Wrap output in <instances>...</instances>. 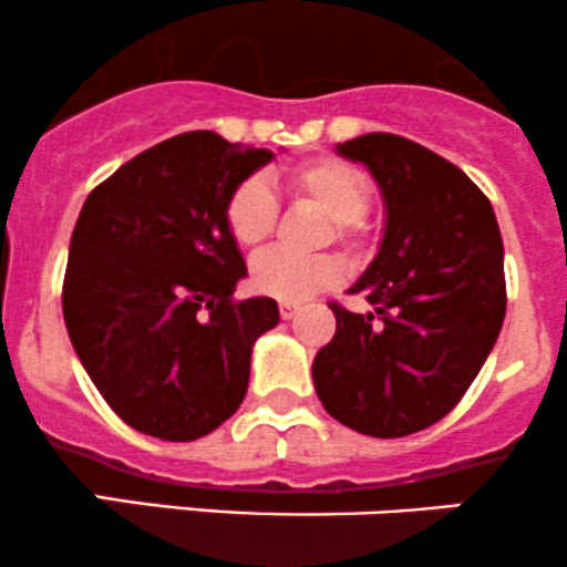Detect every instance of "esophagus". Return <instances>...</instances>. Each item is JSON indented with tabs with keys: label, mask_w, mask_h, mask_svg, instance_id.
<instances>
[{
	"label": "esophagus",
	"mask_w": 567,
	"mask_h": 567,
	"mask_svg": "<svg viewBox=\"0 0 567 567\" xmlns=\"http://www.w3.org/2000/svg\"><path fill=\"white\" fill-rule=\"evenodd\" d=\"M298 311H301V306L298 303H279V315H282V320H292Z\"/></svg>",
	"instance_id": "1"
}]
</instances>
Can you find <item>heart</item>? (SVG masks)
<instances>
[{
  "label": "heart",
  "instance_id": "1",
  "mask_svg": "<svg viewBox=\"0 0 567 567\" xmlns=\"http://www.w3.org/2000/svg\"><path fill=\"white\" fill-rule=\"evenodd\" d=\"M285 186L298 199H309L333 224V237L354 243L362 234V216L370 202L368 178L338 157L306 159L285 173ZM277 199L264 181L250 178L234 188L226 205V226L234 243L258 250L275 231ZM343 279V264L336 256L292 258L285 252L261 256L250 269L252 290L282 303H301L315 292L333 288Z\"/></svg>",
  "mask_w": 567,
  "mask_h": 567
}]
</instances>
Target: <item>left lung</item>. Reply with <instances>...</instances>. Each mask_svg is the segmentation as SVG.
<instances>
[{
	"instance_id": "1",
	"label": "left lung",
	"mask_w": 567,
	"mask_h": 567,
	"mask_svg": "<svg viewBox=\"0 0 567 567\" xmlns=\"http://www.w3.org/2000/svg\"><path fill=\"white\" fill-rule=\"evenodd\" d=\"M360 162L383 199L379 252L349 292L368 315L333 303L336 336L311 379L324 410L368 437L437 424L485 365L506 315L504 243L470 175L392 133L336 146Z\"/></svg>"
}]
</instances>
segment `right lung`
Instances as JSON below:
<instances>
[{"mask_svg":"<svg viewBox=\"0 0 567 567\" xmlns=\"http://www.w3.org/2000/svg\"><path fill=\"white\" fill-rule=\"evenodd\" d=\"M271 159L194 130L146 148L84 199L63 320L90 381L143 434L199 440L243 405L252 343L279 309L266 296L231 301L247 266L226 205Z\"/></svg>","mask_w":567,"mask_h":567,"instance_id":"1","label":"right lung"}]
</instances>
